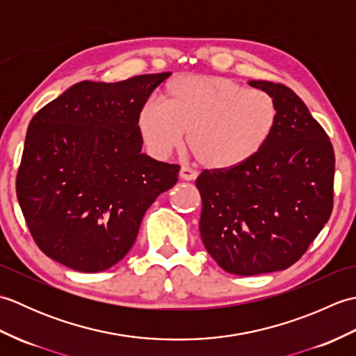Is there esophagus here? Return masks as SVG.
<instances>
[{
    "mask_svg": "<svg viewBox=\"0 0 356 356\" xmlns=\"http://www.w3.org/2000/svg\"><path fill=\"white\" fill-rule=\"evenodd\" d=\"M179 176H180V179H184V180H194L195 177H197V172L191 170L190 166H182V168H180V171H179Z\"/></svg>",
    "mask_w": 356,
    "mask_h": 356,
    "instance_id": "34e87169",
    "label": "esophagus"
}]
</instances>
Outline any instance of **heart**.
<instances>
[{
    "label": "heart",
    "instance_id": "obj_1",
    "mask_svg": "<svg viewBox=\"0 0 356 356\" xmlns=\"http://www.w3.org/2000/svg\"><path fill=\"white\" fill-rule=\"evenodd\" d=\"M277 116V104L268 93L226 78L182 76L166 87L162 105H143L138 127L157 157H168L188 133V148L199 163L229 170L259 153Z\"/></svg>",
    "mask_w": 356,
    "mask_h": 356
}]
</instances>
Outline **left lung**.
Instances as JSON below:
<instances>
[{
  "instance_id": "obj_1",
  "label": "left lung",
  "mask_w": 356,
  "mask_h": 356,
  "mask_svg": "<svg viewBox=\"0 0 356 356\" xmlns=\"http://www.w3.org/2000/svg\"><path fill=\"white\" fill-rule=\"evenodd\" d=\"M278 108L274 131L252 159L229 170H205L200 237L229 274L283 270L306 252L334 207L335 154L323 127L291 88L249 81Z\"/></svg>"
}]
</instances>
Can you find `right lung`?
I'll use <instances>...</instances> for the list:
<instances>
[{"label": "right lung", "mask_w": 356, "mask_h": 356, "mask_svg": "<svg viewBox=\"0 0 356 356\" xmlns=\"http://www.w3.org/2000/svg\"><path fill=\"white\" fill-rule=\"evenodd\" d=\"M171 73L82 81L30 120L17 195L36 245L79 272L115 266L180 166L142 153L138 115Z\"/></svg>", "instance_id": "obj_1"}]
</instances>
